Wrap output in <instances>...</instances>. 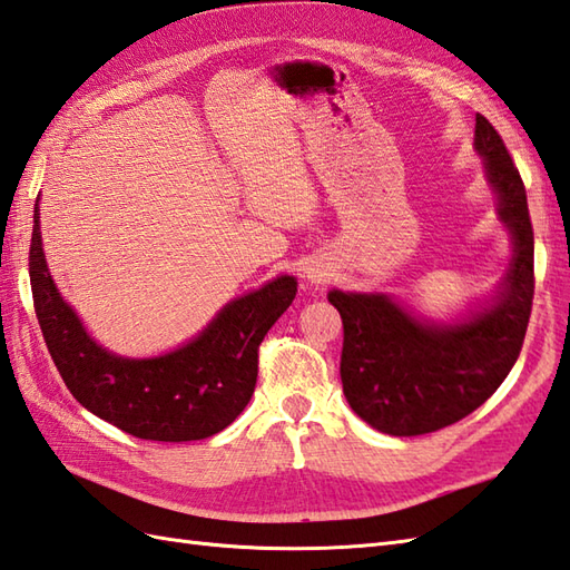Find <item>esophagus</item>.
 <instances>
[{
  "mask_svg": "<svg viewBox=\"0 0 570 570\" xmlns=\"http://www.w3.org/2000/svg\"><path fill=\"white\" fill-rule=\"evenodd\" d=\"M303 276H306V279H308L311 284H321V282H325L327 276H330V269L323 267V264H315V267H306V272H303Z\"/></svg>",
  "mask_w": 570,
  "mask_h": 570,
  "instance_id": "34e87169",
  "label": "esophagus"
}]
</instances>
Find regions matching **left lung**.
Masks as SVG:
<instances>
[{"label": "left lung", "mask_w": 570, "mask_h": 570, "mask_svg": "<svg viewBox=\"0 0 570 570\" xmlns=\"http://www.w3.org/2000/svg\"><path fill=\"white\" fill-rule=\"evenodd\" d=\"M473 148L512 237V259L495 296L452 323L420 317L389 294L333 288L345 325L342 391L374 430L415 436L454 425L483 405L522 350L534 298V233L518 167L488 118L475 114Z\"/></svg>", "instance_id": "8db88e82"}]
</instances>
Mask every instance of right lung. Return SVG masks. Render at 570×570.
Returning <instances> with one entry per match:
<instances>
[{"label": "right lung", "mask_w": 570, "mask_h": 570, "mask_svg": "<svg viewBox=\"0 0 570 570\" xmlns=\"http://www.w3.org/2000/svg\"><path fill=\"white\" fill-rule=\"evenodd\" d=\"M33 208L29 274L38 325L75 399L118 430L153 442H194L225 430L255 393L257 350L296 298L282 274L233 298L187 345L148 360L97 345L48 272L41 214Z\"/></svg>", "instance_id": "right-lung-1"}]
</instances>
